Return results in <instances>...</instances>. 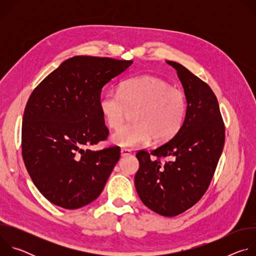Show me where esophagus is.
Returning <instances> with one entry per match:
<instances>
[{"label": "esophagus", "instance_id": "obj_1", "mask_svg": "<svg viewBox=\"0 0 256 256\" xmlns=\"http://www.w3.org/2000/svg\"><path fill=\"white\" fill-rule=\"evenodd\" d=\"M120 154H122V156H128V155H130L132 154V150H130V149H128V148H122V150H120Z\"/></svg>", "mask_w": 256, "mask_h": 256}]
</instances>
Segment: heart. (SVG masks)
<instances>
[{"label":"heart","mask_w":256,"mask_h":256,"mask_svg":"<svg viewBox=\"0 0 256 256\" xmlns=\"http://www.w3.org/2000/svg\"><path fill=\"white\" fill-rule=\"evenodd\" d=\"M186 107L184 91L149 75L124 80L118 92L108 91L99 101L105 122L112 130L120 128L134 112V124L112 136L114 144L124 147L147 144L151 138L157 144L168 142L184 124Z\"/></svg>","instance_id":"b5f03b06"}]
</instances>
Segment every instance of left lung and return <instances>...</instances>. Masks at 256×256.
Listing matches in <instances>:
<instances>
[{"instance_id":"obj_1","label":"left lung","mask_w":256,"mask_h":256,"mask_svg":"<svg viewBox=\"0 0 256 256\" xmlns=\"http://www.w3.org/2000/svg\"><path fill=\"white\" fill-rule=\"evenodd\" d=\"M167 64L177 70L184 88L186 118L169 142L150 153L140 150L136 154L140 167L134 186L146 206L175 216L194 206L208 190L223 152L225 124L210 87L182 64Z\"/></svg>"}]
</instances>
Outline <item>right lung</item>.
I'll list each match as a JSON object with an SVG mask.
<instances>
[{
    "label": "right lung",
    "instance_id": "right-lung-1",
    "mask_svg": "<svg viewBox=\"0 0 256 256\" xmlns=\"http://www.w3.org/2000/svg\"><path fill=\"white\" fill-rule=\"evenodd\" d=\"M132 64L77 56L32 91L23 114L22 157L34 186L54 204L75 210L102 192L120 148L88 149L109 134L99 108L101 91Z\"/></svg>",
    "mask_w": 256,
    "mask_h": 256
}]
</instances>
